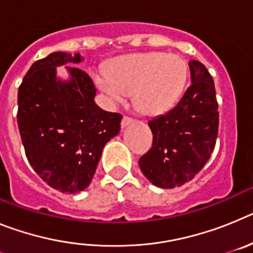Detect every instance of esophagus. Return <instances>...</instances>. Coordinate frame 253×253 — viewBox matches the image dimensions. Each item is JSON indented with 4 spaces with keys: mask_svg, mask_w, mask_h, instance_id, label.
<instances>
[{
    "mask_svg": "<svg viewBox=\"0 0 253 253\" xmlns=\"http://www.w3.org/2000/svg\"><path fill=\"white\" fill-rule=\"evenodd\" d=\"M134 123V119L133 118H129V116H124L122 120V126L123 128H125V126H128V125L133 124Z\"/></svg>",
    "mask_w": 253,
    "mask_h": 253,
    "instance_id": "esophagus-1",
    "label": "esophagus"
}]
</instances>
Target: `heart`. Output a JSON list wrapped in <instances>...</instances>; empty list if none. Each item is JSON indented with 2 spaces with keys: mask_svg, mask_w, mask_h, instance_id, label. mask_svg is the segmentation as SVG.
Wrapping results in <instances>:
<instances>
[{
  "mask_svg": "<svg viewBox=\"0 0 253 253\" xmlns=\"http://www.w3.org/2000/svg\"><path fill=\"white\" fill-rule=\"evenodd\" d=\"M93 80L111 101L123 102L134 93V104L142 113L157 115L169 110L181 96L187 66L175 54L139 53L118 58L110 72L97 71Z\"/></svg>",
  "mask_w": 253,
  "mask_h": 253,
  "instance_id": "obj_1",
  "label": "heart"
}]
</instances>
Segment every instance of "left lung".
<instances>
[{"instance_id":"1","label":"left lung","mask_w":253,"mask_h":253,"mask_svg":"<svg viewBox=\"0 0 253 253\" xmlns=\"http://www.w3.org/2000/svg\"><path fill=\"white\" fill-rule=\"evenodd\" d=\"M189 67L191 84L172 110L148 122L153 143L139 158L143 175L163 189L193 180L213 153L218 137L213 78L198 60H190Z\"/></svg>"}]
</instances>
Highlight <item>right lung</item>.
I'll use <instances>...</instances> for the list:
<instances>
[{"label":"right lung","instance_id":"right-lung-1","mask_svg":"<svg viewBox=\"0 0 253 253\" xmlns=\"http://www.w3.org/2000/svg\"><path fill=\"white\" fill-rule=\"evenodd\" d=\"M54 51L33 63L17 93V125L26 158L46 184L76 194L90 185L102 149L120 131L123 116L95 104L96 88L82 69L66 67L71 78L60 81L55 67L80 63Z\"/></svg>","mask_w":253,"mask_h":253}]
</instances>
